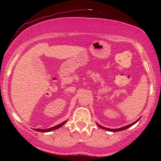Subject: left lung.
Masks as SVG:
<instances>
[{
  "label": "left lung",
  "instance_id": "left-lung-1",
  "mask_svg": "<svg viewBox=\"0 0 161 161\" xmlns=\"http://www.w3.org/2000/svg\"><path fill=\"white\" fill-rule=\"evenodd\" d=\"M140 118H141V117L139 118V119H138L135 122H134L133 123H132V124H130V125H126V126H123V127H121V128H119V129H109V128H106V127H104V126H101V125H98L97 123V125L99 126L100 128H101V129H104V130H108V131H110V132H119V131H121V130H125V129H128V128H129V127H130V126H132V125H134V124H136L140 119Z\"/></svg>",
  "mask_w": 161,
  "mask_h": 161
}]
</instances>
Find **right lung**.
I'll return each mask as SVG.
<instances>
[{
    "mask_svg": "<svg viewBox=\"0 0 161 161\" xmlns=\"http://www.w3.org/2000/svg\"><path fill=\"white\" fill-rule=\"evenodd\" d=\"M68 121V119H67V120H66L65 121L63 122V123H61V124L57 125H56V126H53V127H52V128H49V129H34V130H36V131H38V132H50V131H52V130H55V129H58V128L61 127V126H62L63 125H64L66 123V121Z\"/></svg>",
    "mask_w": 161,
    "mask_h": 161,
    "instance_id": "right-lung-1",
    "label": "right lung"
}]
</instances>
